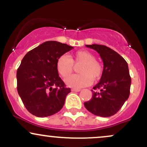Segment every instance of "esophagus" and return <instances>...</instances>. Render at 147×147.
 Wrapping results in <instances>:
<instances>
[{
	"label": "esophagus",
	"mask_w": 147,
	"mask_h": 147,
	"mask_svg": "<svg viewBox=\"0 0 147 147\" xmlns=\"http://www.w3.org/2000/svg\"><path fill=\"white\" fill-rule=\"evenodd\" d=\"M81 90V89H77V88H72V92H79Z\"/></svg>",
	"instance_id": "obj_1"
}]
</instances>
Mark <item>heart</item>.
<instances>
[{"label":"heart","instance_id":"heart-1","mask_svg":"<svg viewBox=\"0 0 147 147\" xmlns=\"http://www.w3.org/2000/svg\"><path fill=\"white\" fill-rule=\"evenodd\" d=\"M81 64L79 66V74L69 76L65 79L67 86L74 88H81L92 83L102 77L103 67L102 64L95 60L93 54L87 50H79L70 57L61 55L57 61V70L62 77H66L72 73L74 65Z\"/></svg>","mask_w":147,"mask_h":147}]
</instances>
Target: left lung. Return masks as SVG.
<instances>
[{
	"instance_id": "obj_1",
	"label": "left lung",
	"mask_w": 147,
	"mask_h": 147,
	"mask_svg": "<svg viewBox=\"0 0 147 147\" xmlns=\"http://www.w3.org/2000/svg\"><path fill=\"white\" fill-rule=\"evenodd\" d=\"M97 51L104 63L102 77L92 90L90 101L84 102L88 111L100 117L113 115L130 95L131 78L127 62L117 52L103 45H86Z\"/></svg>"
}]
</instances>
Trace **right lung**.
Returning <instances> with one entry per match:
<instances>
[{
  "label": "right lung",
  "mask_w": 147,
  "mask_h": 147,
  "mask_svg": "<svg viewBox=\"0 0 147 147\" xmlns=\"http://www.w3.org/2000/svg\"><path fill=\"white\" fill-rule=\"evenodd\" d=\"M73 47L55 41L43 43L28 52L16 72L17 90L30 113L39 117L50 116L63 108L70 88L59 76V57Z\"/></svg>",
  "instance_id": "obj_1"
}]
</instances>
